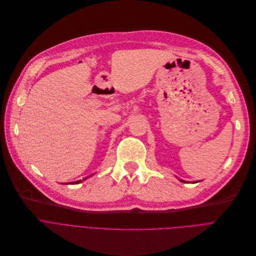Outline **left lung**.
<instances>
[{"label": "left lung", "instance_id": "8db88e82", "mask_svg": "<svg viewBox=\"0 0 256 256\" xmlns=\"http://www.w3.org/2000/svg\"><path fill=\"white\" fill-rule=\"evenodd\" d=\"M182 182H184V181H182Z\"/></svg>", "mask_w": 256, "mask_h": 256}]
</instances>
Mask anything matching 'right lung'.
<instances>
[{"instance_id":"1","label":"right lung","mask_w":256,"mask_h":256,"mask_svg":"<svg viewBox=\"0 0 256 256\" xmlns=\"http://www.w3.org/2000/svg\"><path fill=\"white\" fill-rule=\"evenodd\" d=\"M80 182H82V180H80V181H75V182H72L71 184H72V185H74V184H78V183H80Z\"/></svg>"}]
</instances>
